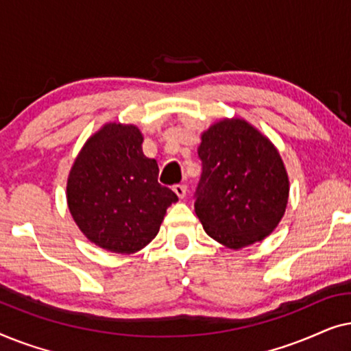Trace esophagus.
<instances>
[{"mask_svg": "<svg viewBox=\"0 0 351 351\" xmlns=\"http://www.w3.org/2000/svg\"><path fill=\"white\" fill-rule=\"evenodd\" d=\"M174 193L179 196L180 199H184L185 196H186V185H184V184H177V185H174Z\"/></svg>", "mask_w": 351, "mask_h": 351, "instance_id": "obj_1", "label": "esophagus"}]
</instances>
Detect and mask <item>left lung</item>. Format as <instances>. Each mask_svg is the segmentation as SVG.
I'll use <instances>...</instances> for the list:
<instances>
[{
    "mask_svg": "<svg viewBox=\"0 0 351 351\" xmlns=\"http://www.w3.org/2000/svg\"><path fill=\"white\" fill-rule=\"evenodd\" d=\"M203 161L195 213L204 232L230 249L262 241L278 227L289 179L276 147L239 118L222 119L201 136Z\"/></svg>",
    "mask_w": 351,
    "mask_h": 351,
    "instance_id": "obj_1",
    "label": "left lung"
}]
</instances>
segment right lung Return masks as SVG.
<instances>
[{"label":"right lung","mask_w":351,"mask_h":351,"mask_svg":"<svg viewBox=\"0 0 351 351\" xmlns=\"http://www.w3.org/2000/svg\"><path fill=\"white\" fill-rule=\"evenodd\" d=\"M134 124L107 123L88 138L66 180V203L84 237L117 254L141 251L160 232L177 195L158 184Z\"/></svg>","instance_id":"1"}]
</instances>
